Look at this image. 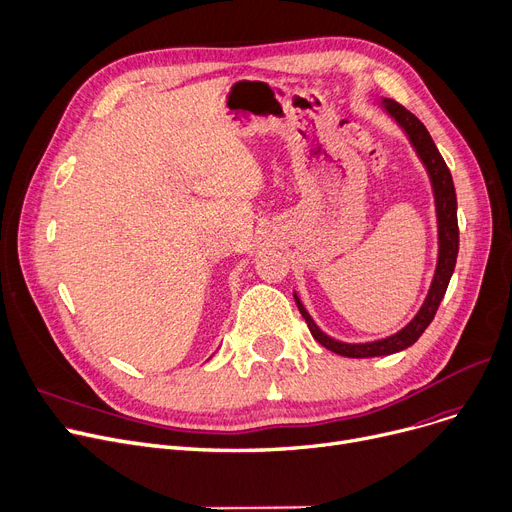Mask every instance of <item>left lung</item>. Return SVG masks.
<instances>
[{
    "instance_id": "left-lung-1",
    "label": "left lung",
    "mask_w": 512,
    "mask_h": 512,
    "mask_svg": "<svg viewBox=\"0 0 512 512\" xmlns=\"http://www.w3.org/2000/svg\"><path fill=\"white\" fill-rule=\"evenodd\" d=\"M381 108L392 116L396 123L402 127V131L408 135L412 148H415L417 156L421 158V162L427 168V175L433 187V198H435V214H437V266H435V275L429 287V294L421 306V310L415 314L404 329H400L398 333L383 337V339H375V342H364V344H346V342H337V339L329 337L327 333H323L312 321V316L308 314V310L304 308V304L300 302V298L294 294L296 304L304 316V321L312 333V337L319 342L321 346H325L327 350L339 354V356H348V358H373V356H389L396 354L400 350H406L408 346H412L417 339L423 335V331L429 327V323L433 321V316L440 308V302L446 294L450 277L454 273L456 266V256H458V218H456V191H454V183H452V175L450 170L440 154V150L435 148V143L429 135V131L425 129V125L421 120L408 112L404 106H400L394 100H387L383 97L381 100Z\"/></svg>"
}]
</instances>
